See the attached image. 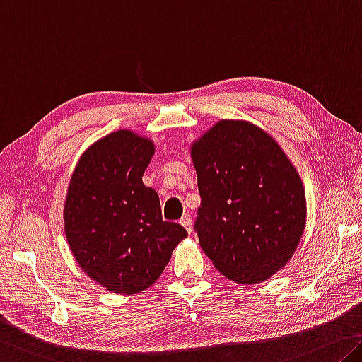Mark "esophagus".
<instances>
[{"label": "esophagus", "mask_w": 362, "mask_h": 362, "mask_svg": "<svg viewBox=\"0 0 362 362\" xmlns=\"http://www.w3.org/2000/svg\"><path fill=\"white\" fill-rule=\"evenodd\" d=\"M180 223L183 227H185V230L187 232H192V228H193V223H192V216L190 214H185L180 219Z\"/></svg>", "instance_id": "1"}]
</instances>
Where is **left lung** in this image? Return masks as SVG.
Listing matches in <instances>:
<instances>
[{
	"label": "left lung",
	"mask_w": 362,
	"mask_h": 362,
	"mask_svg": "<svg viewBox=\"0 0 362 362\" xmlns=\"http://www.w3.org/2000/svg\"><path fill=\"white\" fill-rule=\"evenodd\" d=\"M202 206L194 222L206 256L237 284L280 271L306 226L305 187L267 132L223 119L192 145Z\"/></svg>",
	"instance_id": "left-lung-1"
}]
</instances>
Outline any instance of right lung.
<instances>
[{"mask_svg":"<svg viewBox=\"0 0 362 362\" xmlns=\"http://www.w3.org/2000/svg\"><path fill=\"white\" fill-rule=\"evenodd\" d=\"M153 154L146 136L112 132L85 150L69 182V248L83 272L114 293L150 288L188 235L163 221L158 193L141 180Z\"/></svg>","mask_w":362,"mask_h":362,"instance_id":"right-lung-1","label":"right lung"}]
</instances>
